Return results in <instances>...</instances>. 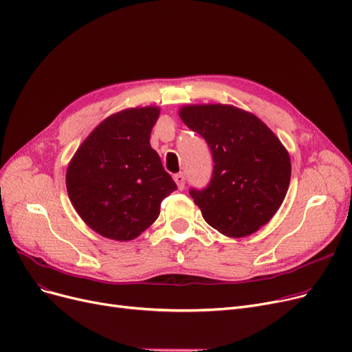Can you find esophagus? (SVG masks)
I'll list each match as a JSON object with an SVG mask.
<instances>
[{"instance_id":"34e87169","label":"esophagus","mask_w":352,"mask_h":352,"mask_svg":"<svg viewBox=\"0 0 352 352\" xmlns=\"http://www.w3.org/2000/svg\"><path fill=\"white\" fill-rule=\"evenodd\" d=\"M174 181H175L178 190L184 188V186H186V177H184V174H175L174 175Z\"/></svg>"}]
</instances>
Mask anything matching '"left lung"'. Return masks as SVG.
<instances>
[{
  "label": "left lung",
  "mask_w": 352,
  "mask_h": 352,
  "mask_svg": "<svg viewBox=\"0 0 352 352\" xmlns=\"http://www.w3.org/2000/svg\"><path fill=\"white\" fill-rule=\"evenodd\" d=\"M178 115L212 154L208 187L190 190L204 220L228 237H246L267 224L285 200L292 171L278 136L233 104H187Z\"/></svg>",
  "instance_id": "8db88e82"
}]
</instances>
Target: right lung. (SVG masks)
I'll return each instance as SVG.
<instances>
[{
  "label": "right lung",
  "instance_id": "add662e5",
  "mask_svg": "<svg viewBox=\"0 0 352 352\" xmlns=\"http://www.w3.org/2000/svg\"><path fill=\"white\" fill-rule=\"evenodd\" d=\"M158 106L116 112L89 133L66 171L70 201L98 234L118 241L138 237L160 216L175 182L151 148Z\"/></svg>",
  "mask_w": 352,
  "mask_h": 352
}]
</instances>
